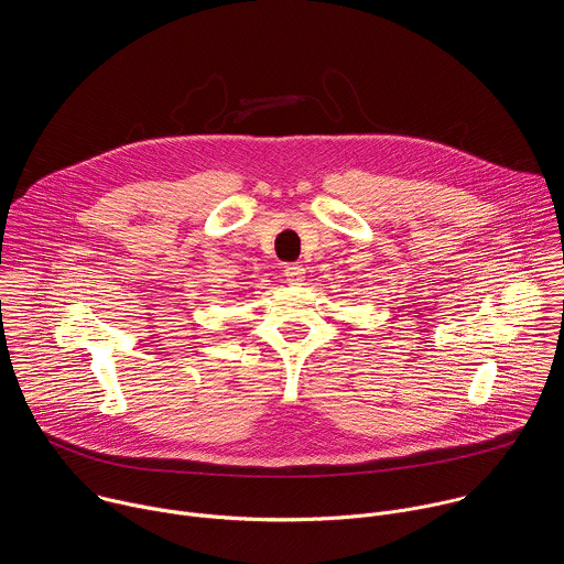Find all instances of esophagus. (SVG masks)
<instances>
[{
    "instance_id": "obj_1",
    "label": "esophagus",
    "mask_w": 564,
    "mask_h": 564,
    "mask_svg": "<svg viewBox=\"0 0 564 564\" xmlns=\"http://www.w3.org/2000/svg\"><path fill=\"white\" fill-rule=\"evenodd\" d=\"M283 276H285V281H288V283H292V285H301V281L305 279V268H303L301 263H290V265H285Z\"/></svg>"
}]
</instances>
